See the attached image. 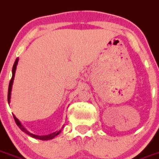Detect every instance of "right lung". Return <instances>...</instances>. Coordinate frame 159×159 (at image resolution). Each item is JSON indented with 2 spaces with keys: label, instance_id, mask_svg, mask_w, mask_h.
Masks as SVG:
<instances>
[{
  "label": "right lung",
  "instance_id": "add662e5",
  "mask_svg": "<svg viewBox=\"0 0 159 159\" xmlns=\"http://www.w3.org/2000/svg\"><path fill=\"white\" fill-rule=\"evenodd\" d=\"M18 61L19 59H16V61H15L14 65H13L12 67V76H11V79L10 83H9V86H8V93H7V101H8V104L10 103V99H11V88H12V84H13V81H14V78H15V74H16V67H17V64H18ZM13 117H14L15 121H16V124H17V126L20 128V129L22 131H23L24 133H25L26 134L30 135V137H33V138L36 139H39V140H51V139H53L54 137L58 135V134H60L61 130L59 131H56V132L53 133V134H48V135H45V136H38V135H35V134H33L29 132L27 129H25V128L22 125V123L20 122V121L17 119V118L15 116V115H13Z\"/></svg>",
  "mask_w": 159,
  "mask_h": 159
}]
</instances>
